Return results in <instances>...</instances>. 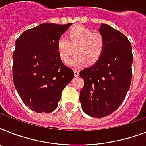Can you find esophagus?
<instances>
[{
  "mask_svg": "<svg viewBox=\"0 0 146 146\" xmlns=\"http://www.w3.org/2000/svg\"><path fill=\"white\" fill-rule=\"evenodd\" d=\"M73 73H74V76H79V71L76 70H75L73 71Z\"/></svg>",
  "mask_w": 146,
  "mask_h": 146,
  "instance_id": "1",
  "label": "esophagus"
}]
</instances>
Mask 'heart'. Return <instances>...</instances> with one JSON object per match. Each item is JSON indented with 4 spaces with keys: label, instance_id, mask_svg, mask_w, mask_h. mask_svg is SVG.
Returning a JSON list of instances; mask_svg holds the SVG:
<instances>
[{
    "label": "heart",
    "instance_id": "b5f03b06",
    "mask_svg": "<svg viewBox=\"0 0 146 146\" xmlns=\"http://www.w3.org/2000/svg\"><path fill=\"white\" fill-rule=\"evenodd\" d=\"M105 48V39L99 33H93L84 26H73L66 33V39L60 38L57 43V53L62 61L66 64L73 54L76 55L69 62L73 67L86 64L89 66L99 61Z\"/></svg>",
    "mask_w": 146,
    "mask_h": 146
}]
</instances>
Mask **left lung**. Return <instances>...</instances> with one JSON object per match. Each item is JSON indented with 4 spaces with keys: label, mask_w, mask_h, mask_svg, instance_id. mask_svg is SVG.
<instances>
[{
    "label": "left lung",
    "mask_w": 146,
    "mask_h": 146,
    "mask_svg": "<svg viewBox=\"0 0 146 146\" xmlns=\"http://www.w3.org/2000/svg\"><path fill=\"white\" fill-rule=\"evenodd\" d=\"M98 31L105 39V48L99 61L80 71L84 86L80 101L86 114L101 118L114 112L127 96L133 55L131 43L120 31L104 23Z\"/></svg>",
    "instance_id": "1"
}]
</instances>
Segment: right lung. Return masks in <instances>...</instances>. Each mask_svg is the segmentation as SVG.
I'll list each match as a JSON object with an SVG mask.
<instances>
[{"mask_svg": "<svg viewBox=\"0 0 146 146\" xmlns=\"http://www.w3.org/2000/svg\"><path fill=\"white\" fill-rule=\"evenodd\" d=\"M72 24L42 23L22 33L16 41L13 76L15 88L25 105L37 113L57 108L61 92L73 80L57 43Z\"/></svg>", "mask_w": 146, "mask_h": 146, "instance_id": "add662e5", "label": "right lung"}]
</instances>
